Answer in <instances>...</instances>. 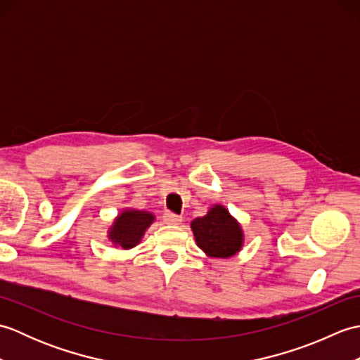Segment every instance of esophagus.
Returning a JSON list of instances; mask_svg holds the SVG:
<instances>
[{
	"mask_svg": "<svg viewBox=\"0 0 360 360\" xmlns=\"http://www.w3.org/2000/svg\"><path fill=\"white\" fill-rule=\"evenodd\" d=\"M164 221H165L167 224L176 226V224H181L182 223V217L176 215V213H172V212H165L164 213Z\"/></svg>",
	"mask_w": 360,
	"mask_h": 360,
	"instance_id": "esophagus-1",
	"label": "esophagus"
}]
</instances>
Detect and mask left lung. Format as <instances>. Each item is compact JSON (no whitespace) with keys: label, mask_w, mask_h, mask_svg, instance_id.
<instances>
[{"label":"left lung","mask_w":360,"mask_h":360,"mask_svg":"<svg viewBox=\"0 0 360 360\" xmlns=\"http://www.w3.org/2000/svg\"><path fill=\"white\" fill-rule=\"evenodd\" d=\"M190 226L198 248L207 257L229 258L243 248V229L224 205H213L207 215L195 218Z\"/></svg>","instance_id":"left-lung-1"}]
</instances>
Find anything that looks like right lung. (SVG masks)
<instances>
[{
	"mask_svg": "<svg viewBox=\"0 0 360 360\" xmlns=\"http://www.w3.org/2000/svg\"><path fill=\"white\" fill-rule=\"evenodd\" d=\"M155 221V215L145 210L127 209L114 219L108 231V238L114 246L122 249H131L141 243L145 231Z\"/></svg>",
	"mask_w": 360,
	"mask_h": 360,
	"instance_id": "right-lung-1",
	"label": "right lung"
}]
</instances>
